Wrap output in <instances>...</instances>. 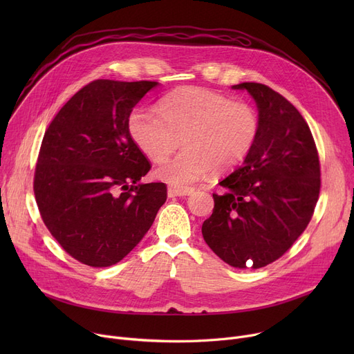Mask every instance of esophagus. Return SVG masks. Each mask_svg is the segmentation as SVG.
<instances>
[{
  "label": "esophagus",
  "instance_id": "esophagus-1",
  "mask_svg": "<svg viewBox=\"0 0 354 354\" xmlns=\"http://www.w3.org/2000/svg\"><path fill=\"white\" fill-rule=\"evenodd\" d=\"M192 192H194V188H189V187H176V185H169V187H167V195L171 198L187 196V195H191Z\"/></svg>",
  "mask_w": 354,
  "mask_h": 354
}]
</instances>
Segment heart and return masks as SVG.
<instances>
[{"label": "heart", "instance_id": "1", "mask_svg": "<svg viewBox=\"0 0 354 354\" xmlns=\"http://www.w3.org/2000/svg\"><path fill=\"white\" fill-rule=\"evenodd\" d=\"M129 133L152 162H162L180 143L182 151L156 169V176L176 187L209 172L234 171L254 149L259 119L252 106L202 87H183L167 95L156 111L136 107Z\"/></svg>", "mask_w": 354, "mask_h": 354}]
</instances>
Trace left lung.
<instances>
[{
  "mask_svg": "<svg viewBox=\"0 0 354 354\" xmlns=\"http://www.w3.org/2000/svg\"><path fill=\"white\" fill-rule=\"evenodd\" d=\"M258 109L259 133L248 158L219 185L202 224L208 247L235 268L280 258L307 228L320 194V162L310 127L287 99L266 84L241 83Z\"/></svg>",
  "mask_w": 354,
  "mask_h": 354,
  "instance_id": "8db88e82",
  "label": "left lung"
}]
</instances>
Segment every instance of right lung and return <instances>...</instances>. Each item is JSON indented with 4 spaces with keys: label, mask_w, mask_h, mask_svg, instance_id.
Returning <instances> with one entry per match:
<instances>
[{
    "label": "right lung",
    "mask_w": 354,
    "mask_h": 354,
    "mask_svg": "<svg viewBox=\"0 0 354 354\" xmlns=\"http://www.w3.org/2000/svg\"><path fill=\"white\" fill-rule=\"evenodd\" d=\"M156 82L95 80L53 119L35 167L46 227L77 261L110 267L132 251L166 201V185L140 183L151 163L129 133V116Z\"/></svg>",
    "instance_id": "add662e5"
}]
</instances>
